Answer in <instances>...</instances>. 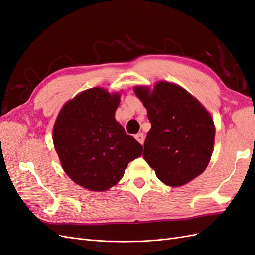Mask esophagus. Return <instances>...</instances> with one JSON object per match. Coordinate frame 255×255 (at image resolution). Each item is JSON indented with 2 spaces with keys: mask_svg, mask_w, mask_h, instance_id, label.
I'll return each mask as SVG.
<instances>
[{
  "mask_svg": "<svg viewBox=\"0 0 255 255\" xmlns=\"http://www.w3.org/2000/svg\"><path fill=\"white\" fill-rule=\"evenodd\" d=\"M135 138H136V140H137L138 142L141 143V144H143V142H144V135H143L142 133L137 134V135L135 136Z\"/></svg>",
  "mask_w": 255,
  "mask_h": 255,
  "instance_id": "34e87169",
  "label": "esophagus"
}]
</instances>
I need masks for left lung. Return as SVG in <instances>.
<instances>
[{
  "instance_id": "obj_1",
  "label": "left lung",
  "mask_w": 255,
  "mask_h": 255,
  "mask_svg": "<svg viewBox=\"0 0 255 255\" xmlns=\"http://www.w3.org/2000/svg\"><path fill=\"white\" fill-rule=\"evenodd\" d=\"M134 90L151 122L143 145L145 161L169 186L194 180L205 170L213 153L215 127L210 114L171 83L159 82L153 91L142 86Z\"/></svg>"
}]
</instances>
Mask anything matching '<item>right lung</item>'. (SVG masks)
Segmentation results:
<instances>
[{"label":"right lung","mask_w":255,"mask_h":255,"mask_svg":"<svg viewBox=\"0 0 255 255\" xmlns=\"http://www.w3.org/2000/svg\"><path fill=\"white\" fill-rule=\"evenodd\" d=\"M118 94L102 88L85 90L60 111L53 142L70 179L94 191L117 184L129 161L142 154V145L115 119Z\"/></svg>","instance_id":"obj_1"}]
</instances>
